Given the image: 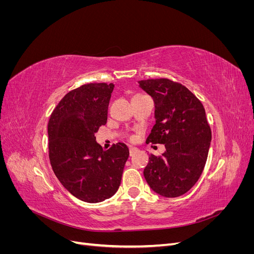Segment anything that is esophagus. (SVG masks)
I'll return each mask as SVG.
<instances>
[{
  "instance_id": "34e87169",
  "label": "esophagus",
  "mask_w": 254,
  "mask_h": 254,
  "mask_svg": "<svg viewBox=\"0 0 254 254\" xmlns=\"http://www.w3.org/2000/svg\"><path fill=\"white\" fill-rule=\"evenodd\" d=\"M139 151V149L137 148H135V147H130L129 148V155L130 156H133V155H135V153Z\"/></svg>"
}]
</instances>
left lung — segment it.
I'll list each match as a JSON object with an SVG mask.
<instances>
[{"label":"left lung","mask_w":254,"mask_h":254,"mask_svg":"<svg viewBox=\"0 0 254 254\" xmlns=\"http://www.w3.org/2000/svg\"><path fill=\"white\" fill-rule=\"evenodd\" d=\"M155 102L156 124L146 143L164 144L161 157L150 153L144 177L157 194H186L200 178L212 132L201 102L181 83L167 78L139 81Z\"/></svg>","instance_id":"8db88e82"}]
</instances>
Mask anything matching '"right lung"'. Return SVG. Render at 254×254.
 Returning <instances> with one entry per match:
<instances>
[{
  "instance_id": "right-lung-1",
  "label": "right lung",
  "mask_w": 254,
  "mask_h": 254,
  "mask_svg": "<svg viewBox=\"0 0 254 254\" xmlns=\"http://www.w3.org/2000/svg\"><path fill=\"white\" fill-rule=\"evenodd\" d=\"M113 83H87L68 92L49 121V153L60 183L76 198L96 203L117 193L129 157L124 143L104 150L95 133L108 118Z\"/></svg>"
}]
</instances>
